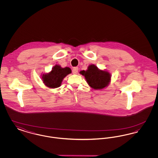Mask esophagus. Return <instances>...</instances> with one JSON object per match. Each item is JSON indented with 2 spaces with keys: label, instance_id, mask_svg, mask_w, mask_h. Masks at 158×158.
Wrapping results in <instances>:
<instances>
[{
  "label": "esophagus",
  "instance_id": "1",
  "mask_svg": "<svg viewBox=\"0 0 158 158\" xmlns=\"http://www.w3.org/2000/svg\"><path fill=\"white\" fill-rule=\"evenodd\" d=\"M78 68H74L73 69V70H72V73H73V74H77V73H78Z\"/></svg>",
  "mask_w": 158,
  "mask_h": 158
}]
</instances>
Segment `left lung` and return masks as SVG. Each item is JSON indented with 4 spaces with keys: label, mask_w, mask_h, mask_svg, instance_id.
Masks as SVG:
<instances>
[{
    "label": "left lung",
    "mask_w": 158,
    "mask_h": 158,
    "mask_svg": "<svg viewBox=\"0 0 158 158\" xmlns=\"http://www.w3.org/2000/svg\"><path fill=\"white\" fill-rule=\"evenodd\" d=\"M79 73L85 76L89 86L94 89H102L111 82V74L106 70L99 69L95 64H90L86 70H82Z\"/></svg>",
    "instance_id": "1"
}]
</instances>
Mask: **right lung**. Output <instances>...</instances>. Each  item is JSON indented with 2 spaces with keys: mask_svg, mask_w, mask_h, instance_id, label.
Instances as JSON below:
<instances>
[{
  "mask_svg": "<svg viewBox=\"0 0 158 158\" xmlns=\"http://www.w3.org/2000/svg\"><path fill=\"white\" fill-rule=\"evenodd\" d=\"M71 73L70 68H63L59 64H56L51 72L41 75L42 81L47 87L56 88L60 87L63 79Z\"/></svg>",
  "mask_w": 158,
  "mask_h": 158,
  "instance_id": "obj_1",
  "label": "right lung"
}]
</instances>
